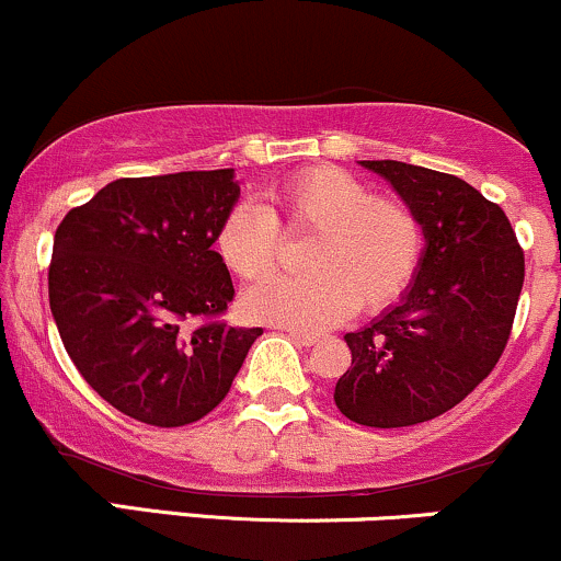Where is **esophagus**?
I'll return each mask as SVG.
<instances>
[{
	"mask_svg": "<svg viewBox=\"0 0 561 561\" xmlns=\"http://www.w3.org/2000/svg\"><path fill=\"white\" fill-rule=\"evenodd\" d=\"M287 334L295 340V343H300V345H313L319 340V334L306 332V330H287Z\"/></svg>",
	"mask_w": 561,
	"mask_h": 561,
	"instance_id": "esophagus-1",
	"label": "esophagus"
}]
</instances>
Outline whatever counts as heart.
I'll return each mask as SVG.
<instances>
[{"label":"heart","mask_w":561,"mask_h":561,"mask_svg":"<svg viewBox=\"0 0 561 561\" xmlns=\"http://www.w3.org/2000/svg\"><path fill=\"white\" fill-rule=\"evenodd\" d=\"M279 224L313 231L302 248V274H274L244 295L253 317L289 327H324L382 311L414 279L422 259V224L396 197H371L366 184L340 169H308L272 186L263 205L240 203L224 216L216 250L244 282L272 272Z\"/></svg>","instance_id":"1"}]
</instances>
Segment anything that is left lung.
Masks as SVG:
<instances>
[{
  "mask_svg": "<svg viewBox=\"0 0 561 561\" xmlns=\"http://www.w3.org/2000/svg\"><path fill=\"white\" fill-rule=\"evenodd\" d=\"M358 163L414 210L424 250L401 300L345 334L351 369L334 403L364 427H409L465 401L499 364L525 255L504 210L465 179L401 160Z\"/></svg>",
  "mask_w": 561,
  "mask_h": 561,
  "instance_id": "obj_1",
  "label": "left lung"
}]
</instances>
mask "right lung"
I'll use <instances>...</instances> for the list:
<instances>
[{
  "instance_id": "obj_1",
  "label": "right lung",
  "mask_w": 561,
  "mask_h": 561,
  "mask_svg": "<svg viewBox=\"0 0 561 561\" xmlns=\"http://www.w3.org/2000/svg\"><path fill=\"white\" fill-rule=\"evenodd\" d=\"M237 199L234 169L115 179L57 227V332L81 377L121 414L152 427L203 420L263 334L214 321L234 298L214 242ZM192 318L211 321L195 328Z\"/></svg>"
}]
</instances>
